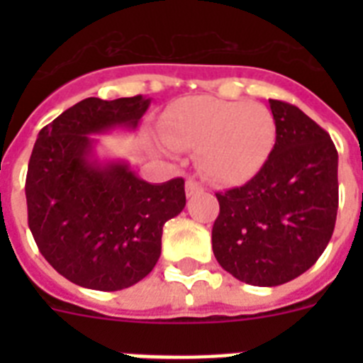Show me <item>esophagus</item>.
Wrapping results in <instances>:
<instances>
[{"label":"esophagus","instance_id":"1","mask_svg":"<svg viewBox=\"0 0 363 363\" xmlns=\"http://www.w3.org/2000/svg\"><path fill=\"white\" fill-rule=\"evenodd\" d=\"M201 191H203V187L198 184L196 179L189 178L187 182H185V192H187V196H192V194H196V192H201Z\"/></svg>","mask_w":363,"mask_h":363}]
</instances>
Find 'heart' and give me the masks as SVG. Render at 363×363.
<instances>
[{"mask_svg":"<svg viewBox=\"0 0 363 363\" xmlns=\"http://www.w3.org/2000/svg\"><path fill=\"white\" fill-rule=\"evenodd\" d=\"M160 129L172 149L198 150L201 174L225 187L255 178L277 143V121L265 105L211 96L174 101Z\"/></svg>","mask_w":363,"mask_h":363,"instance_id":"1","label":"heart"}]
</instances>
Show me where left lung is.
I'll return each instance as SVG.
<instances>
[{
	"instance_id": "8db88e82",
	"label": "left lung",
	"mask_w": 363,
	"mask_h": 363,
	"mask_svg": "<svg viewBox=\"0 0 363 363\" xmlns=\"http://www.w3.org/2000/svg\"><path fill=\"white\" fill-rule=\"evenodd\" d=\"M277 143L264 169L242 187L216 192L213 225L218 264L258 287L294 280L316 264L338 211V152L307 114L269 99Z\"/></svg>"
}]
</instances>
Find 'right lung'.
<instances>
[{
  "label": "right lung",
  "instance_id": "right-lung-1",
  "mask_svg": "<svg viewBox=\"0 0 363 363\" xmlns=\"http://www.w3.org/2000/svg\"><path fill=\"white\" fill-rule=\"evenodd\" d=\"M143 96L86 98L40 130L28 162V227L45 259L72 284L120 291L154 269L167 220L185 207L184 178L152 185L129 163L92 160L94 138L136 129Z\"/></svg>",
  "mask_w": 363,
  "mask_h": 363
}]
</instances>
